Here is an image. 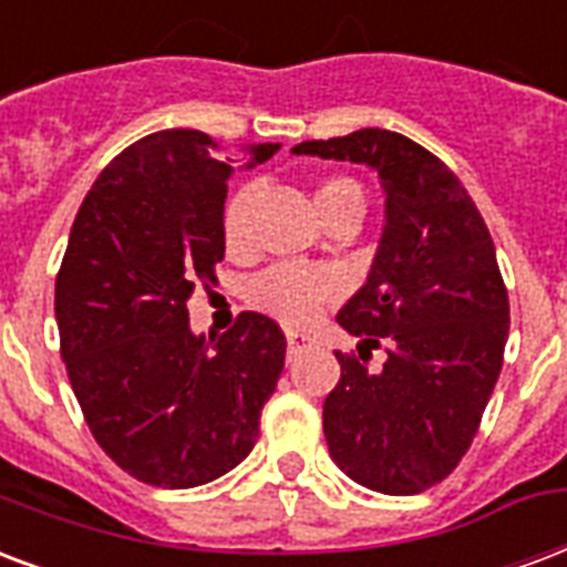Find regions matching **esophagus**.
<instances>
[{
    "instance_id": "1",
    "label": "esophagus",
    "mask_w": 567,
    "mask_h": 567,
    "mask_svg": "<svg viewBox=\"0 0 567 567\" xmlns=\"http://www.w3.org/2000/svg\"><path fill=\"white\" fill-rule=\"evenodd\" d=\"M285 341H288V357H297V353H302L306 348H312L315 344L312 336H306V332H297V330L285 332Z\"/></svg>"
}]
</instances>
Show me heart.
Instances as JSON below:
<instances>
[{
	"mask_svg": "<svg viewBox=\"0 0 567 567\" xmlns=\"http://www.w3.org/2000/svg\"><path fill=\"white\" fill-rule=\"evenodd\" d=\"M252 205V189H237L223 210V240L231 252L246 246V216ZM315 207L321 219H332L344 210H357L362 216V189L351 178H323L315 187ZM339 293V279L327 270L279 265L255 276L246 288V300L258 312L270 315L276 321L306 327L312 323L321 309Z\"/></svg>",
	"mask_w": 567,
	"mask_h": 567,
	"instance_id": "1",
	"label": "heart"
}]
</instances>
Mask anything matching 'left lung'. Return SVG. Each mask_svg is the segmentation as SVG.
<instances>
[{
    "mask_svg": "<svg viewBox=\"0 0 567 567\" xmlns=\"http://www.w3.org/2000/svg\"><path fill=\"white\" fill-rule=\"evenodd\" d=\"M293 154L365 163L386 193L374 265L336 321L360 339L336 351L323 437L344 475L389 496L443 482L473 443L503 369L508 291L485 219L455 172L401 133L365 127ZM388 360L369 370L364 357Z\"/></svg>",
    "mask_w": 567,
    "mask_h": 567,
    "instance_id": "obj_1",
    "label": "left lung"
}]
</instances>
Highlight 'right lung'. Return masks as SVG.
<instances>
[{"label":"right lung","mask_w":567,"mask_h":567,"mask_svg":"<svg viewBox=\"0 0 567 567\" xmlns=\"http://www.w3.org/2000/svg\"><path fill=\"white\" fill-rule=\"evenodd\" d=\"M279 145L249 148L265 163ZM231 166L202 130H159L124 148L73 219L55 276V321L73 395L97 446L154 487H198L258 440L285 365V336L240 312L207 341L187 300L216 282Z\"/></svg>","instance_id":"add662e5"}]
</instances>
